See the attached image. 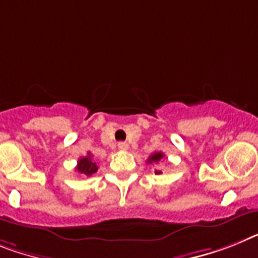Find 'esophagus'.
<instances>
[{"mask_svg": "<svg viewBox=\"0 0 258 258\" xmlns=\"http://www.w3.org/2000/svg\"><path fill=\"white\" fill-rule=\"evenodd\" d=\"M127 148H129V145L126 142H118V149L120 150H127Z\"/></svg>", "mask_w": 258, "mask_h": 258, "instance_id": "1", "label": "esophagus"}]
</instances>
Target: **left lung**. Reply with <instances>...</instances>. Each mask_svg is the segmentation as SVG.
Segmentation results:
<instances>
[{
	"label": "left lung",
	"mask_w": 258,
	"mask_h": 258,
	"mask_svg": "<svg viewBox=\"0 0 258 258\" xmlns=\"http://www.w3.org/2000/svg\"><path fill=\"white\" fill-rule=\"evenodd\" d=\"M163 153H154V154L150 155V158L148 159V163H153V165H157V163H159L163 159ZM155 174H162V171L161 170H155Z\"/></svg>",
	"instance_id": "1"
}]
</instances>
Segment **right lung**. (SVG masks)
<instances>
[{
	"mask_svg": "<svg viewBox=\"0 0 258 258\" xmlns=\"http://www.w3.org/2000/svg\"><path fill=\"white\" fill-rule=\"evenodd\" d=\"M97 169H99V167H97L96 162H93L92 161L91 154H88L87 157H83V158L79 159L78 166H76V170L87 176H91L92 174H95V172L97 171Z\"/></svg>",
	"mask_w": 258,
	"mask_h": 258,
	"instance_id": "obj_1",
	"label": "right lung"
}]
</instances>
